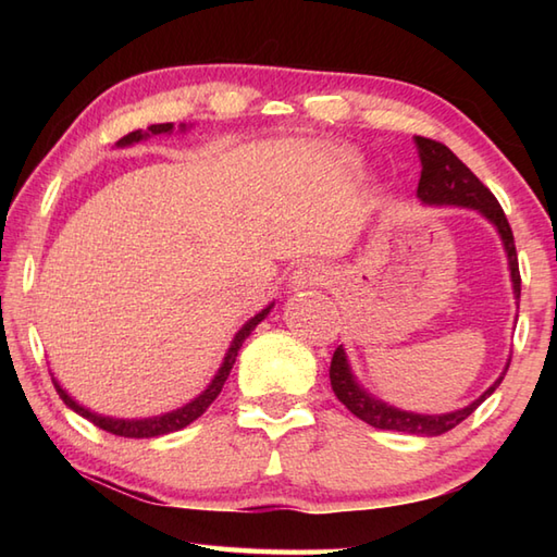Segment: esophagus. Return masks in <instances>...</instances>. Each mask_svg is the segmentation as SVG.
Returning a JSON list of instances; mask_svg holds the SVG:
<instances>
[{
  "label": "esophagus",
  "mask_w": 557,
  "mask_h": 557,
  "mask_svg": "<svg viewBox=\"0 0 557 557\" xmlns=\"http://www.w3.org/2000/svg\"><path fill=\"white\" fill-rule=\"evenodd\" d=\"M327 280V270L321 263H304L292 272V289H311L323 285Z\"/></svg>",
  "instance_id": "1"
}]
</instances>
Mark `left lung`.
Masks as SVG:
<instances>
[{
	"label": "left lung",
	"mask_w": 557,
	"mask_h": 557,
	"mask_svg": "<svg viewBox=\"0 0 557 557\" xmlns=\"http://www.w3.org/2000/svg\"><path fill=\"white\" fill-rule=\"evenodd\" d=\"M413 144H417L419 158H421V180H419L417 196L429 206H461V208L476 210L493 224L495 230H498L505 253H507V265H510L515 297L519 299V292H522V277H519L515 236L498 200H495V196L488 191V188L479 182V176L471 172L447 146L423 136L413 138ZM507 366L498 381H495L479 399L449 413H413V411L389 407L387 401L366 393L357 377H354L347 354L342 349V345L335 349L333 361H330V385H333V393L337 395L342 405H345L357 419L373 425V429L413 433V435H443L447 431H453L455 425H459L467 417H471L481 401H486V397L495 393V387L503 383V377L507 373Z\"/></svg>",
	"instance_id": "obj_1"
}]
</instances>
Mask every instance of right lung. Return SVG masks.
I'll use <instances>...</instances> for the list:
<instances>
[{
  "instance_id": "right-lung-1",
  "label": "right lung",
  "mask_w": 557,
  "mask_h": 557,
  "mask_svg": "<svg viewBox=\"0 0 557 557\" xmlns=\"http://www.w3.org/2000/svg\"><path fill=\"white\" fill-rule=\"evenodd\" d=\"M172 124H152V126H148V132H132L128 136H124V138H120L116 140V146L120 148H124V146H134V144H138V140H144V138H148L150 134L156 136V134H172ZM186 128V124H182V132ZM272 306H275V301H272L270 306H265L263 311L260 313H256L251 321H246L244 323V327L239 330V333L234 335V339H232V345H230V349H227V354H224V361H222V366L218 369V373H215V377H212L210 381V385L203 389V393H200L196 399H191L188 401V405H184V407H180V409H174V411H168V413H160V417H150V419H114V417H102V413H96V411H90V409H86L83 405H78V401L71 397L66 389L59 385L54 377H52V383H54V387H57V393H59V397L64 399V405L69 407V409H74L76 413H81L83 419H88L90 423H96L98 429H102V431H108V433H112V435H122V437H158V435H168V433H174V431H182V429H186L188 423H194L200 413H203L212 401H215V397L222 393V385H224V381H227V375H230V371H232V366H234V361H236V354H239V349H242V345H244V339L253 333L256 330V325L263 321V318L270 313V309Z\"/></svg>"
}]
</instances>
